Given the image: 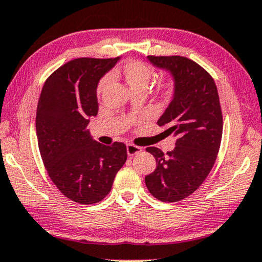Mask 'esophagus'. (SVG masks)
I'll list each match as a JSON object with an SVG mask.
<instances>
[{
	"instance_id": "1",
	"label": "esophagus",
	"mask_w": 262,
	"mask_h": 262,
	"mask_svg": "<svg viewBox=\"0 0 262 262\" xmlns=\"http://www.w3.org/2000/svg\"><path fill=\"white\" fill-rule=\"evenodd\" d=\"M142 151L141 147H139V146H135L134 144H128L127 145V153L128 156H135L137 153H140Z\"/></svg>"
}]
</instances>
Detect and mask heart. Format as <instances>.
<instances>
[{
    "instance_id": "b5f03b06",
    "label": "heart",
    "mask_w": 262,
    "mask_h": 262,
    "mask_svg": "<svg viewBox=\"0 0 262 262\" xmlns=\"http://www.w3.org/2000/svg\"><path fill=\"white\" fill-rule=\"evenodd\" d=\"M116 75L122 80H124V82L130 89L132 93H146L148 91L149 86H151L155 73H153L152 69L149 68V66L146 64L145 62L139 60H129L116 69ZM109 82L110 76H103L99 80L98 86H97V95L102 96L104 91L106 90L107 85H109ZM164 92L166 93L169 91L165 89Z\"/></svg>"
}]
</instances>
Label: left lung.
<instances>
[{"mask_svg": "<svg viewBox=\"0 0 262 262\" xmlns=\"http://www.w3.org/2000/svg\"><path fill=\"white\" fill-rule=\"evenodd\" d=\"M147 58L173 78L172 100L157 123L167 127L177 140L166 155L157 147L146 148L157 167L145 183L156 199L175 202L193 194L214 165L223 134L222 107L213 78L196 62L182 56Z\"/></svg>", "mask_w": 262, "mask_h": 262, "instance_id": "8db88e82", "label": "left lung"}]
</instances>
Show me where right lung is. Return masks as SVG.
Listing matches in <instances>:
<instances>
[{
  "instance_id": "1",
  "label": "right lung",
  "mask_w": 262,
  "mask_h": 262,
  "mask_svg": "<svg viewBox=\"0 0 262 262\" xmlns=\"http://www.w3.org/2000/svg\"><path fill=\"white\" fill-rule=\"evenodd\" d=\"M116 58H75L49 76L37 106L36 130L44 166L66 198L82 205L102 201L127 160L123 142L102 145L91 138L98 114L97 86Z\"/></svg>"
}]
</instances>
